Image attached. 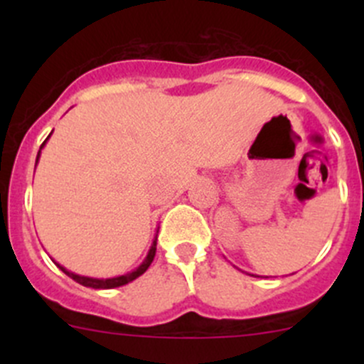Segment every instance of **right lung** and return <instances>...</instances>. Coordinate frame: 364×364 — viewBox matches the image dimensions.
<instances>
[{"label": "right lung", "mask_w": 364, "mask_h": 364, "mask_svg": "<svg viewBox=\"0 0 364 364\" xmlns=\"http://www.w3.org/2000/svg\"><path fill=\"white\" fill-rule=\"evenodd\" d=\"M49 137H50V135H49ZM49 137H47V139H49ZM47 139H46V141H43V144L40 146V149H42L43 146H46ZM38 159H40V151H38V155H36V161H38ZM155 253H156V236H155V240H153L151 248H149L148 257H146L144 262H142L141 266L137 267V269H134V271H132V273L121 274V277H114V278H90V277H80V274H75V273H72V271L65 269V267L60 266V264H58V267H60V269L63 271L65 274H68V277L72 278V280H75L77 284L84 285V287H91V289H114V287H121V285L130 284V282H134L135 278L141 277L142 273H146V269H148V267L151 266L153 259H155Z\"/></svg>", "instance_id": "obj_1"}]
</instances>
